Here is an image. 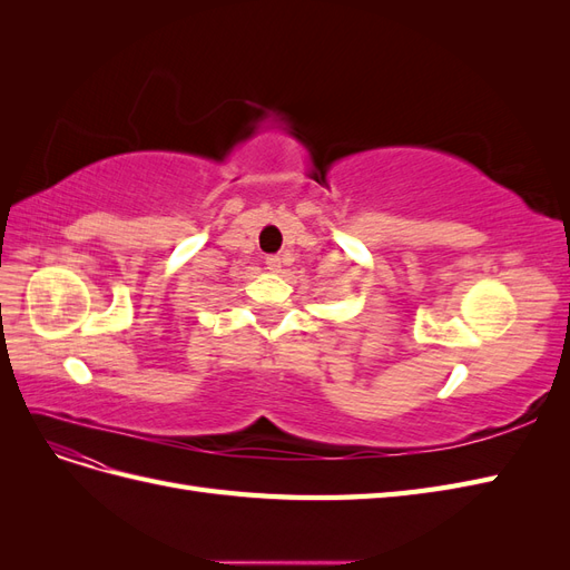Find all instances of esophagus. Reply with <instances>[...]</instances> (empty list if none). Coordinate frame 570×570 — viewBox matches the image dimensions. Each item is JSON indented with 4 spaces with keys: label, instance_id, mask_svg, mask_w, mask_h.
Listing matches in <instances>:
<instances>
[{
    "label": "esophagus",
    "instance_id": "34e87169",
    "mask_svg": "<svg viewBox=\"0 0 570 570\" xmlns=\"http://www.w3.org/2000/svg\"><path fill=\"white\" fill-rule=\"evenodd\" d=\"M266 268H268L271 273H281V268H283V258H281L278 254H271V256H266Z\"/></svg>",
    "mask_w": 570,
    "mask_h": 570
}]
</instances>
